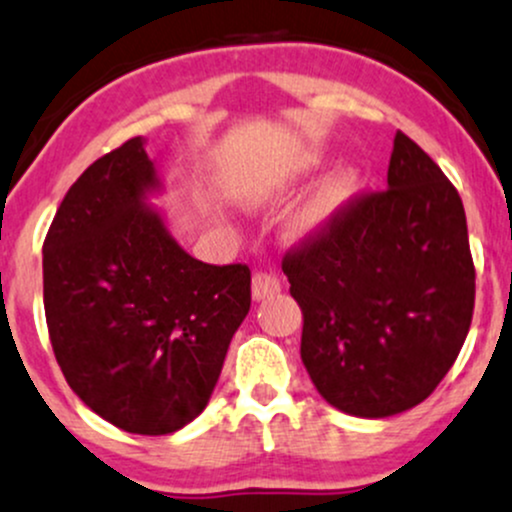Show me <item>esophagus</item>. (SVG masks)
I'll return each instance as SVG.
<instances>
[{
	"label": "esophagus",
	"mask_w": 512,
	"mask_h": 512,
	"mask_svg": "<svg viewBox=\"0 0 512 512\" xmlns=\"http://www.w3.org/2000/svg\"><path fill=\"white\" fill-rule=\"evenodd\" d=\"M280 293V280L268 271H258L251 278V295H254L256 302L273 298V295Z\"/></svg>",
	"instance_id": "1"
}]
</instances>
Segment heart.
I'll list each match as a JSON object with an SVG mask.
<instances>
[{
  "mask_svg": "<svg viewBox=\"0 0 512 512\" xmlns=\"http://www.w3.org/2000/svg\"><path fill=\"white\" fill-rule=\"evenodd\" d=\"M361 178L354 168L342 166L324 175L315 190L300 202V207L285 222V234L295 241L312 239V236L327 232L346 207L354 202L359 192ZM251 202H261V197H251Z\"/></svg>",
  "mask_w": 512,
  "mask_h": 512,
  "instance_id": "1",
  "label": "heart"
}]
</instances>
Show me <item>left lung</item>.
Wrapping results in <instances>:
<instances>
[{
  "mask_svg": "<svg viewBox=\"0 0 512 512\" xmlns=\"http://www.w3.org/2000/svg\"><path fill=\"white\" fill-rule=\"evenodd\" d=\"M302 310L300 356L329 405L390 417L420 405L459 356L476 271L459 192L403 131L388 190L346 207L283 258Z\"/></svg>",
  "mask_w": 512,
  "mask_h": 512,
  "instance_id": "obj_1",
  "label": "left lung"
}]
</instances>
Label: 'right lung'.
I'll list each match as a JSON object with an SVG mask.
<instances>
[{"label":"right lung","mask_w":512,"mask_h":512,"mask_svg":"<svg viewBox=\"0 0 512 512\" xmlns=\"http://www.w3.org/2000/svg\"><path fill=\"white\" fill-rule=\"evenodd\" d=\"M146 139L97 158L43 241V307L65 381L102 420L170 434L210 403L251 307L249 266L192 258L148 197Z\"/></svg>","instance_id":"add662e5"}]
</instances>
